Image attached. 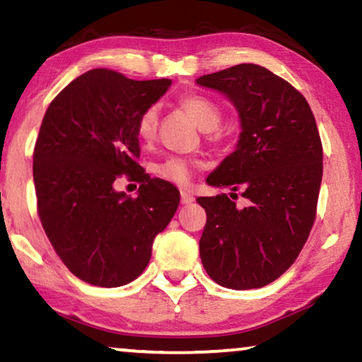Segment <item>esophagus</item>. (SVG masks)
Listing matches in <instances>:
<instances>
[{"label": "esophagus", "instance_id": "obj_1", "mask_svg": "<svg viewBox=\"0 0 362 362\" xmlns=\"http://www.w3.org/2000/svg\"><path fill=\"white\" fill-rule=\"evenodd\" d=\"M181 202L182 204H191V202H194V196L189 191H181Z\"/></svg>", "mask_w": 362, "mask_h": 362}]
</instances>
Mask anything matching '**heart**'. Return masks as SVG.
Listing matches in <instances>:
<instances>
[{"mask_svg": "<svg viewBox=\"0 0 362 362\" xmlns=\"http://www.w3.org/2000/svg\"><path fill=\"white\" fill-rule=\"evenodd\" d=\"M180 105L189 113L192 120L197 123L201 130H206L209 140H217L221 136V108L211 102L209 98L201 95H185L181 97ZM158 127V110L156 107H148L140 113L136 120V135L141 141L150 143L156 136ZM202 166V161L194 158L185 156H168L166 160L158 163L155 173L161 180L170 181L173 185L186 186L191 181L192 173Z\"/></svg>", "mask_w": 362, "mask_h": 362, "instance_id": "b5f03b06", "label": "heart"}]
</instances>
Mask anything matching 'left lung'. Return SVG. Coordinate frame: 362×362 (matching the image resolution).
Returning <instances> with one entry per match:
<instances>
[{
  "label": "left lung",
  "instance_id": "8db88e82",
  "mask_svg": "<svg viewBox=\"0 0 362 362\" xmlns=\"http://www.w3.org/2000/svg\"><path fill=\"white\" fill-rule=\"evenodd\" d=\"M229 98L240 118L235 150L207 176V185L242 191L197 197L207 221L201 262L216 284L260 288L284 275L303 249L316 217L323 146L306 98L257 64H239L196 78Z\"/></svg>",
  "mask_w": 362,
  "mask_h": 362
}]
</instances>
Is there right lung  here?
Segmentation results:
<instances>
[{
	"label": "right lung",
	"instance_id": "right-lung-1",
	"mask_svg": "<svg viewBox=\"0 0 362 362\" xmlns=\"http://www.w3.org/2000/svg\"><path fill=\"white\" fill-rule=\"evenodd\" d=\"M170 86L93 69L42 118L33 163L37 214L64 265L87 284L113 288L138 279L180 206V191L136 163L138 117ZM122 174L142 182L138 198L115 189Z\"/></svg>",
	"mask_w": 362,
	"mask_h": 362
}]
</instances>
